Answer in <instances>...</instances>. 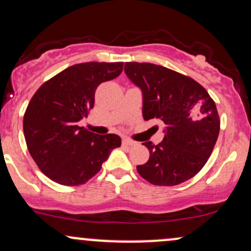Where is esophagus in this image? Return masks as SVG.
<instances>
[{
	"instance_id": "esophagus-1",
	"label": "esophagus",
	"mask_w": 251,
	"mask_h": 251,
	"mask_svg": "<svg viewBox=\"0 0 251 251\" xmlns=\"http://www.w3.org/2000/svg\"><path fill=\"white\" fill-rule=\"evenodd\" d=\"M123 144L126 145V147H134V145H137V142L130 138H123Z\"/></svg>"
}]
</instances>
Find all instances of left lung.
Here are the masks:
<instances>
[{"label": "left lung", "instance_id": "obj_1", "mask_svg": "<svg viewBox=\"0 0 251 251\" xmlns=\"http://www.w3.org/2000/svg\"><path fill=\"white\" fill-rule=\"evenodd\" d=\"M125 73L143 92V118L166 124L159 144L144 143L149 161L137 172L156 186H176L195 176L216 145L220 119L214 101L201 84L151 63L128 62Z\"/></svg>", "mask_w": 251, "mask_h": 251}]
</instances>
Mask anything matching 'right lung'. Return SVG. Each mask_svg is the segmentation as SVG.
Returning <instances> with one entry per match:
<instances>
[{
  "label": "right lung",
  "mask_w": 251,
  "mask_h": 251,
  "mask_svg": "<svg viewBox=\"0 0 251 251\" xmlns=\"http://www.w3.org/2000/svg\"><path fill=\"white\" fill-rule=\"evenodd\" d=\"M124 63L75 64L40 85L24 115L27 149L41 172L63 186H79L100 172L117 134H96L78 121L94 107L95 90L121 74Z\"/></svg>",
  "instance_id": "add662e5"
}]
</instances>
